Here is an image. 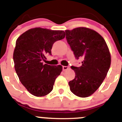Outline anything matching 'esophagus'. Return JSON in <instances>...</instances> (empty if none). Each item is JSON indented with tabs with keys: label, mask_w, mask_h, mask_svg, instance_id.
Listing matches in <instances>:
<instances>
[{
	"label": "esophagus",
	"mask_w": 122,
	"mask_h": 122,
	"mask_svg": "<svg viewBox=\"0 0 122 122\" xmlns=\"http://www.w3.org/2000/svg\"><path fill=\"white\" fill-rule=\"evenodd\" d=\"M68 69H69V67L68 66H62V69L64 71H67Z\"/></svg>",
	"instance_id": "esophagus-1"
}]
</instances>
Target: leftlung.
<instances>
[{
    "mask_svg": "<svg viewBox=\"0 0 122 122\" xmlns=\"http://www.w3.org/2000/svg\"><path fill=\"white\" fill-rule=\"evenodd\" d=\"M66 38L80 67L72 66L75 77L69 82L70 90L80 97L91 96L99 88L110 69L111 57L104 39L96 31L80 27L65 30Z\"/></svg>",
    "mask_w": 122,
    "mask_h": 122,
    "instance_id": "1",
    "label": "left lung"
}]
</instances>
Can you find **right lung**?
Instances as JSON below:
<instances>
[{"mask_svg":"<svg viewBox=\"0 0 122 122\" xmlns=\"http://www.w3.org/2000/svg\"><path fill=\"white\" fill-rule=\"evenodd\" d=\"M65 37L62 30L36 27L25 31L16 40L13 54L15 70L31 94L41 97L52 91L62 66L43 64L42 61L51 54L53 43Z\"/></svg>","mask_w":122,"mask_h":122,"instance_id":"obj_1","label":"right lung"}]
</instances>
